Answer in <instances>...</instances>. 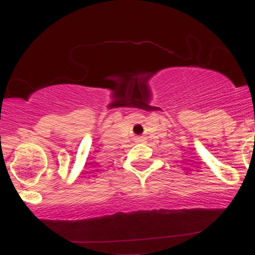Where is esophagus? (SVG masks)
<instances>
[{
  "mask_svg": "<svg viewBox=\"0 0 255 255\" xmlns=\"http://www.w3.org/2000/svg\"><path fill=\"white\" fill-rule=\"evenodd\" d=\"M139 141H141V139H140V140H139Z\"/></svg>",
  "mask_w": 255,
  "mask_h": 255,
  "instance_id": "1",
  "label": "esophagus"
}]
</instances>
